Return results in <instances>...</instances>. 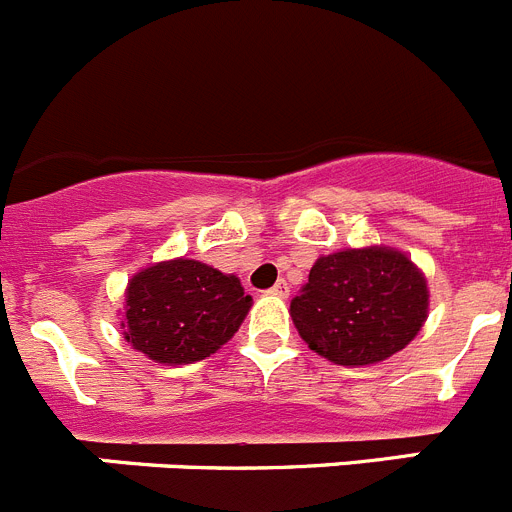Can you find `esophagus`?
<instances>
[{
    "mask_svg": "<svg viewBox=\"0 0 512 512\" xmlns=\"http://www.w3.org/2000/svg\"><path fill=\"white\" fill-rule=\"evenodd\" d=\"M271 295H277V297H287L289 295V284L284 282V279H279L274 287H271Z\"/></svg>",
    "mask_w": 512,
    "mask_h": 512,
    "instance_id": "1",
    "label": "esophagus"
}]
</instances>
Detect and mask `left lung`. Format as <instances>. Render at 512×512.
<instances>
[{"label": "left lung", "mask_w": 512, "mask_h": 512, "mask_svg": "<svg viewBox=\"0 0 512 512\" xmlns=\"http://www.w3.org/2000/svg\"><path fill=\"white\" fill-rule=\"evenodd\" d=\"M289 315L315 354L341 366L377 364L418 336L428 284L402 251L346 248L315 261Z\"/></svg>", "instance_id": "left-lung-1"}]
</instances>
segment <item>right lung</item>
<instances>
[{
  "mask_svg": "<svg viewBox=\"0 0 512 512\" xmlns=\"http://www.w3.org/2000/svg\"><path fill=\"white\" fill-rule=\"evenodd\" d=\"M251 295L233 274L194 259L138 271L125 289V341L158 364H192L215 354L241 328Z\"/></svg>",
  "mask_w": 512,
  "mask_h": 512,
  "instance_id": "add662e5",
  "label": "right lung"
}]
</instances>
